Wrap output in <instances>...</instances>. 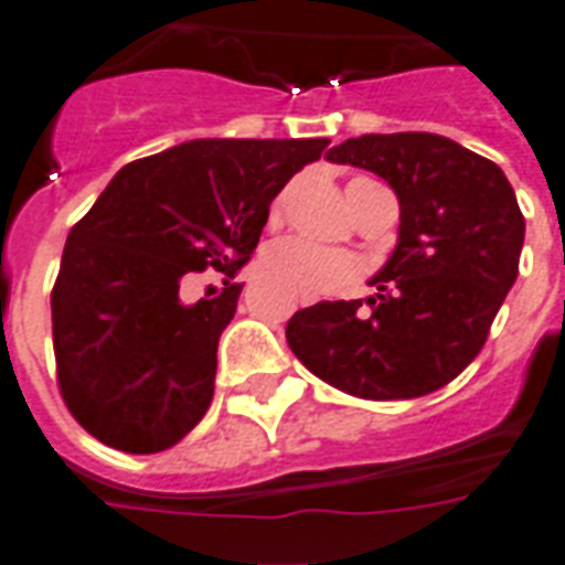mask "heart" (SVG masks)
Masks as SVG:
<instances>
[{"mask_svg": "<svg viewBox=\"0 0 565 565\" xmlns=\"http://www.w3.org/2000/svg\"><path fill=\"white\" fill-rule=\"evenodd\" d=\"M358 181L349 184V193H352ZM281 207L284 193L273 202V220L281 216ZM260 269H264L266 278L281 284L290 296L305 301L352 290L363 275L361 260L352 252L310 246L305 239H281V243H273L264 252V257H260Z\"/></svg>", "mask_w": 565, "mask_h": 565, "instance_id": "heart-1", "label": "heart"}]
</instances>
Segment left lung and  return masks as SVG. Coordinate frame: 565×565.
<instances>
[{"label":"left lung","mask_w":565,"mask_h":565,"mask_svg":"<svg viewBox=\"0 0 565 565\" xmlns=\"http://www.w3.org/2000/svg\"><path fill=\"white\" fill-rule=\"evenodd\" d=\"M331 163L370 170L398 195L393 255L375 296L319 301L287 322L292 354L358 398H419L455 381L487 343L519 275L525 216L504 172L428 131L363 135Z\"/></svg>","instance_id":"obj_1"}]
</instances>
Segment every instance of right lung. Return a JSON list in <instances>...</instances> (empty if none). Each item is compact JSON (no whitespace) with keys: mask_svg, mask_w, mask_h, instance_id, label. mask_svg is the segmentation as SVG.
<instances>
[{"mask_svg":"<svg viewBox=\"0 0 565 565\" xmlns=\"http://www.w3.org/2000/svg\"><path fill=\"white\" fill-rule=\"evenodd\" d=\"M308 140H190L126 163L70 231L52 290L57 386L87 434L128 455L175 446L213 398L216 345L269 204L326 152ZM213 265L195 306L180 281Z\"/></svg>","mask_w":565,"mask_h":565,"instance_id":"obj_1","label":"right lung"}]
</instances>
